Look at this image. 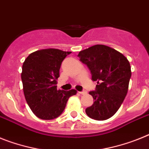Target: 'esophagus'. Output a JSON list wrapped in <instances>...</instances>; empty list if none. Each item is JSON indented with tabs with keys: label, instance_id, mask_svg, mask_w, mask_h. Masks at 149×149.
<instances>
[{
	"label": "esophagus",
	"instance_id": "esophagus-1",
	"mask_svg": "<svg viewBox=\"0 0 149 149\" xmlns=\"http://www.w3.org/2000/svg\"><path fill=\"white\" fill-rule=\"evenodd\" d=\"M87 93V91H79V94H85Z\"/></svg>",
	"mask_w": 149,
	"mask_h": 149
}]
</instances>
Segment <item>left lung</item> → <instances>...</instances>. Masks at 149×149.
I'll list each match as a JSON object with an SVG mask.
<instances>
[{
    "mask_svg": "<svg viewBox=\"0 0 149 149\" xmlns=\"http://www.w3.org/2000/svg\"><path fill=\"white\" fill-rule=\"evenodd\" d=\"M80 61L87 66L91 80L97 81L92 106L85 112L97 121L107 120L118 110L128 90L131 77L130 65L121 53L104 45H95L79 52Z\"/></svg>",
    "mask_w": 149,
    "mask_h": 149,
    "instance_id": "left-lung-1",
    "label": "left lung"
}]
</instances>
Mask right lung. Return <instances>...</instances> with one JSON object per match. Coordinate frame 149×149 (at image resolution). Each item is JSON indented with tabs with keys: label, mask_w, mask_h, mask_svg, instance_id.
I'll return each mask as SVG.
<instances>
[{
	"label": "right lung",
	"mask_w": 149,
	"mask_h": 149,
	"mask_svg": "<svg viewBox=\"0 0 149 149\" xmlns=\"http://www.w3.org/2000/svg\"><path fill=\"white\" fill-rule=\"evenodd\" d=\"M70 53L55 49L38 50L23 63L21 77L24 97L33 114L41 119L61 116L70 97L76 94L74 89L57 90L61 65Z\"/></svg>",
	"instance_id": "1"
}]
</instances>
